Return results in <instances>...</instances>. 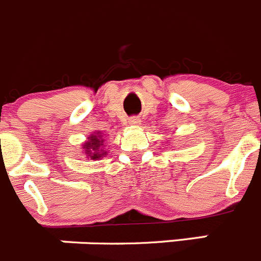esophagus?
Instances as JSON below:
<instances>
[{"label": "esophagus", "mask_w": 261, "mask_h": 261, "mask_svg": "<svg viewBox=\"0 0 261 261\" xmlns=\"http://www.w3.org/2000/svg\"><path fill=\"white\" fill-rule=\"evenodd\" d=\"M128 124H129V125H132V126H138L141 124V119L137 118V116H133V118L129 119Z\"/></svg>", "instance_id": "obj_1"}]
</instances>
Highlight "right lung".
Masks as SVG:
<instances>
[{
    "label": "right lung",
    "instance_id": "add662e5",
    "mask_svg": "<svg viewBox=\"0 0 261 261\" xmlns=\"http://www.w3.org/2000/svg\"><path fill=\"white\" fill-rule=\"evenodd\" d=\"M105 146L106 145H105L103 133L97 130L88 137V141L83 142V154L87 158H90V160H99L107 155Z\"/></svg>",
    "mask_w": 261,
    "mask_h": 261
}]
</instances>
